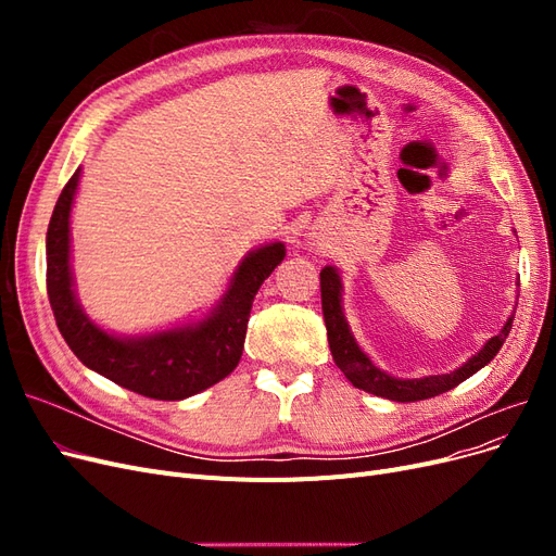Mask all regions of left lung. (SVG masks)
Instances as JSON below:
<instances>
[{
  "label": "left lung",
  "instance_id": "left-lung-1",
  "mask_svg": "<svg viewBox=\"0 0 556 556\" xmlns=\"http://www.w3.org/2000/svg\"><path fill=\"white\" fill-rule=\"evenodd\" d=\"M519 285V282H517ZM319 290H323V313H325V325H327V339H329V350L336 366L341 368L343 376L357 387V390H364L368 394H376L390 401H401V403H413V401H425L431 396H439L452 387H457L466 378L478 374L480 368L490 364L496 352L501 350L503 341L508 339V333L513 329V319L515 313L506 319V325L501 327L496 336H492L473 357H468L462 366L454 368L450 374L441 376H422V378H399L387 374L384 368L376 366L374 359L366 355V352L359 348L355 333H352L345 308H343V276L339 268L333 264H327L323 271H319ZM517 306V304H515Z\"/></svg>",
  "mask_w": 556,
  "mask_h": 556
}]
</instances>
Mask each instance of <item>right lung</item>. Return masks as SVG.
I'll use <instances>...</instances> for the list:
<instances>
[{
	"instance_id": "1",
	"label": "right lung",
	"mask_w": 556,
	"mask_h": 556,
	"mask_svg": "<svg viewBox=\"0 0 556 556\" xmlns=\"http://www.w3.org/2000/svg\"><path fill=\"white\" fill-rule=\"evenodd\" d=\"M80 174L78 166L64 185L46 233V288L66 345L90 371L160 401H182L227 378L243 355L252 301L285 260V243L268 241L252 248L208 311L155 331H111L94 323L76 292L72 211Z\"/></svg>"
}]
</instances>
